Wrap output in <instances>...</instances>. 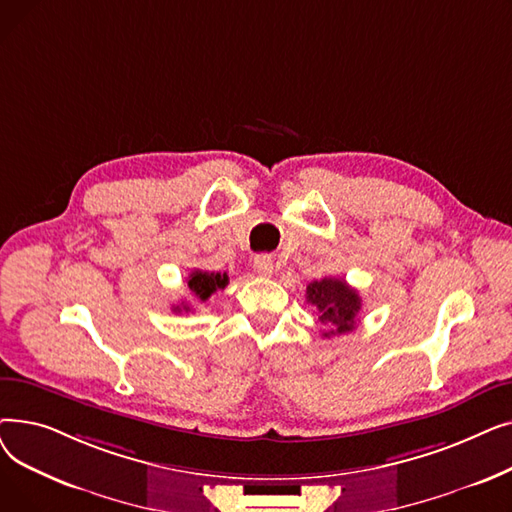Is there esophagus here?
<instances>
[{
	"label": "esophagus",
	"instance_id": "1",
	"mask_svg": "<svg viewBox=\"0 0 512 512\" xmlns=\"http://www.w3.org/2000/svg\"><path fill=\"white\" fill-rule=\"evenodd\" d=\"M255 272L263 278H270L274 274V259L270 255H257L253 261Z\"/></svg>",
	"mask_w": 512,
	"mask_h": 512
}]
</instances>
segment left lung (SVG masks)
Segmentation results:
<instances>
[{"label": "left lung", "mask_w": 512, "mask_h": 512, "mask_svg": "<svg viewBox=\"0 0 512 512\" xmlns=\"http://www.w3.org/2000/svg\"><path fill=\"white\" fill-rule=\"evenodd\" d=\"M307 303L319 313V321L326 326V338L353 332L361 311V297L355 288L338 278L313 280L307 286Z\"/></svg>", "instance_id": "8db88e82"}]
</instances>
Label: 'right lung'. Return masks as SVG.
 <instances>
[{"label":"right lung","instance_id":"1","mask_svg":"<svg viewBox=\"0 0 512 512\" xmlns=\"http://www.w3.org/2000/svg\"><path fill=\"white\" fill-rule=\"evenodd\" d=\"M228 274L224 272H203V270H193L191 272V276H188V280H186V284H188V290H191V294H193V299L197 301V303H205L211 294L215 292V290H224L226 286H228ZM193 307L188 305V303H182V305H176L174 307V311H191Z\"/></svg>","mask_w":512,"mask_h":512}]
</instances>
